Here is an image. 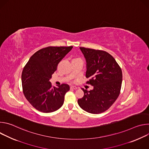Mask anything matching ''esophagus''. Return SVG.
I'll list each match as a JSON object with an SVG mask.
<instances>
[{
	"instance_id": "esophagus-1",
	"label": "esophagus",
	"mask_w": 149,
	"mask_h": 149,
	"mask_svg": "<svg viewBox=\"0 0 149 149\" xmlns=\"http://www.w3.org/2000/svg\"><path fill=\"white\" fill-rule=\"evenodd\" d=\"M70 88L71 89H72V90H77V87H75V86H71L70 87Z\"/></svg>"
}]
</instances>
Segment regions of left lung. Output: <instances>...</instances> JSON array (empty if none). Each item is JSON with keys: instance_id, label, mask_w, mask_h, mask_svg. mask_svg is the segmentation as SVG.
I'll list each match as a JSON object with an SVG mask.
<instances>
[{"instance_id": "8db88e82", "label": "left lung", "mask_w": 149, "mask_h": 149, "mask_svg": "<svg viewBox=\"0 0 149 149\" xmlns=\"http://www.w3.org/2000/svg\"><path fill=\"white\" fill-rule=\"evenodd\" d=\"M87 62L86 84L94 86L90 91L82 88L84 95L78 100L79 107L88 113L100 114L107 110L120 95L122 71L115 59L108 52L79 48Z\"/></svg>"}]
</instances>
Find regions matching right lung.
Masks as SVG:
<instances>
[{
    "label": "right lung",
    "instance_id": "right-lung-1",
    "mask_svg": "<svg viewBox=\"0 0 149 149\" xmlns=\"http://www.w3.org/2000/svg\"><path fill=\"white\" fill-rule=\"evenodd\" d=\"M73 48L48 47L36 52L29 59L22 73L24 94L36 110L51 113L63 104L65 95L70 90L68 84L53 87L49 79L57 70L59 62Z\"/></svg>",
    "mask_w": 149,
    "mask_h": 149
}]
</instances>
